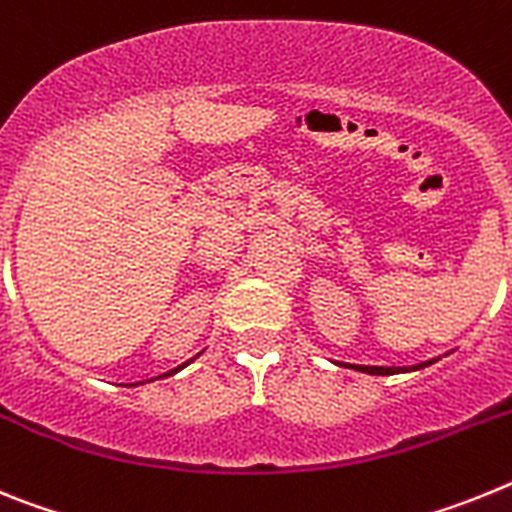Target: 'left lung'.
Listing matches in <instances>:
<instances>
[{"label": "left lung", "mask_w": 512, "mask_h": 512, "mask_svg": "<svg viewBox=\"0 0 512 512\" xmlns=\"http://www.w3.org/2000/svg\"><path fill=\"white\" fill-rule=\"evenodd\" d=\"M433 364V361H425V364L420 366H428ZM420 366H413V369H420ZM354 369H359V372H366V374H400V372H408V369H400V366H356Z\"/></svg>", "instance_id": "obj_1"}]
</instances>
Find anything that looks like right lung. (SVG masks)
<instances>
[{"label": "right lung", "mask_w": 512, "mask_h": 512, "mask_svg": "<svg viewBox=\"0 0 512 512\" xmlns=\"http://www.w3.org/2000/svg\"><path fill=\"white\" fill-rule=\"evenodd\" d=\"M179 369H184V366H179ZM179 369H174V372H169V374H164V377H171V374H176V372H179Z\"/></svg>", "instance_id": "obj_1"}]
</instances>
